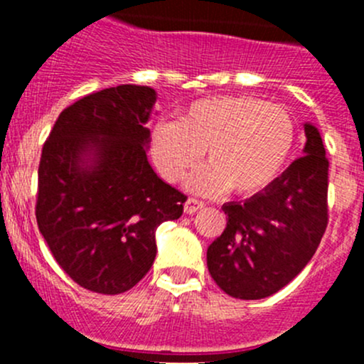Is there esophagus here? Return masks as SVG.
Segmentation results:
<instances>
[{
	"label": "esophagus",
	"mask_w": 364,
	"mask_h": 364,
	"mask_svg": "<svg viewBox=\"0 0 364 364\" xmlns=\"http://www.w3.org/2000/svg\"><path fill=\"white\" fill-rule=\"evenodd\" d=\"M204 208V203L203 200H197V199H188L185 203V213L186 215H193V213H197L199 209Z\"/></svg>",
	"instance_id": "obj_1"
}]
</instances>
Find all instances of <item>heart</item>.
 I'll use <instances>...</instances> for the list:
<instances>
[{"label": "heart", "mask_w": 364, "mask_h": 364, "mask_svg": "<svg viewBox=\"0 0 364 364\" xmlns=\"http://www.w3.org/2000/svg\"><path fill=\"white\" fill-rule=\"evenodd\" d=\"M296 124L287 109L253 97H211L196 102L178 121H159L151 130V160L161 178L186 179L200 196L232 190L253 196L282 172L294 146Z\"/></svg>", "instance_id": "b5f03b06"}]
</instances>
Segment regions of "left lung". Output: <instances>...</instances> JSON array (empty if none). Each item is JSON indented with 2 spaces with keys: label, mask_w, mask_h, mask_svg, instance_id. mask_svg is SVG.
I'll list each match as a JSON object with an SVG mask.
<instances>
[{
  "label": "left lung",
  "mask_w": 364,
  "mask_h": 364,
  "mask_svg": "<svg viewBox=\"0 0 364 364\" xmlns=\"http://www.w3.org/2000/svg\"><path fill=\"white\" fill-rule=\"evenodd\" d=\"M304 155L264 190L222 205L227 227L208 248V269L225 294L262 299L310 262L328 225V167L317 128L304 123Z\"/></svg>",
  "instance_id": "obj_1"
}]
</instances>
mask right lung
Returning <instances> with one entry per match:
<instances>
[{
  "instance_id": "obj_1",
  "label": "right lung",
  "mask_w": 364,
  "mask_h": 364,
  "mask_svg": "<svg viewBox=\"0 0 364 364\" xmlns=\"http://www.w3.org/2000/svg\"><path fill=\"white\" fill-rule=\"evenodd\" d=\"M156 91L107 87L80 98L54 123L38 167L36 223L56 262L80 287L121 294L156 257L160 223L186 197L148 161Z\"/></svg>"
}]
</instances>
